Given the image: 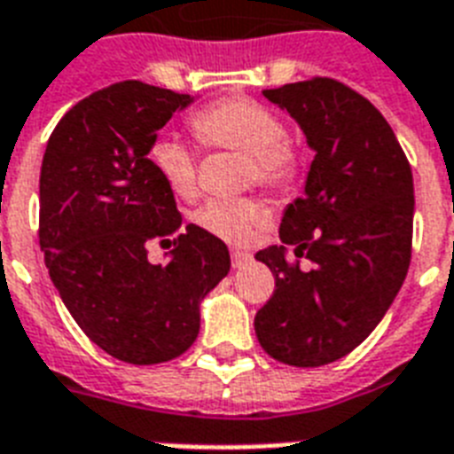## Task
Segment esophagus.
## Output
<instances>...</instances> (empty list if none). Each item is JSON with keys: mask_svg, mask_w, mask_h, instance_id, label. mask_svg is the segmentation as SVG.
Segmentation results:
<instances>
[{"mask_svg": "<svg viewBox=\"0 0 454 454\" xmlns=\"http://www.w3.org/2000/svg\"><path fill=\"white\" fill-rule=\"evenodd\" d=\"M251 260H253V255L248 251H239V248H234V251H231V265L234 267L248 265Z\"/></svg>", "mask_w": 454, "mask_h": 454, "instance_id": "esophagus-1", "label": "esophagus"}]
</instances>
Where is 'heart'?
Segmentation results:
<instances>
[{
  "instance_id": "1",
  "label": "heart",
  "mask_w": 454,
  "mask_h": 454,
  "mask_svg": "<svg viewBox=\"0 0 454 454\" xmlns=\"http://www.w3.org/2000/svg\"><path fill=\"white\" fill-rule=\"evenodd\" d=\"M192 132L208 149L244 153L246 179L262 187H289L298 172V153L286 142V128L272 108L251 99H223L192 115ZM149 163L165 187L179 199H194L199 192V160L187 144L175 137H160L149 149ZM262 217V208L251 199H215L194 213L203 231L231 244H241Z\"/></svg>"
}]
</instances>
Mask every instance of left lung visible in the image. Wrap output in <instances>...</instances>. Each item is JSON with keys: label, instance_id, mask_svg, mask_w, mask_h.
I'll return each mask as SVG.
<instances>
[{"label": "left lung", "instance_id": "left-lung-1", "mask_svg": "<svg viewBox=\"0 0 454 454\" xmlns=\"http://www.w3.org/2000/svg\"><path fill=\"white\" fill-rule=\"evenodd\" d=\"M262 94L301 125L315 160L305 194L284 210L282 246L255 253L275 275L255 336L284 364L322 367L374 332L405 282L412 170L384 115L343 82L312 77Z\"/></svg>", "mask_w": 454, "mask_h": 454}]
</instances>
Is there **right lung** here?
I'll return each instance as SVG.
<instances>
[{"label": "right lung", "instance_id": "obj_1", "mask_svg": "<svg viewBox=\"0 0 454 454\" xmlns=\"http://www.w3.org/2000/svg\"><path fill=\"white\" fill-rule=\"evenodd\" d=\"M189 94L125 80L90 94L54 128L40 172V246L63 305L92 343L129 364L177 357L199 305L230 272L224 241L187 224L149 163L158 129ZM172 243L153 266L148 244Z\"/></svg>", "mask_w": 454, "mask_h": 454}]
</instances>
